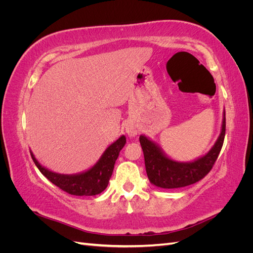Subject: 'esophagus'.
Returning a JSON list of instances; mask_svg holds the SVG:
<instances>
[{
    "instance_id": "1",
    "label": "esophagus",
    "mask_w": 253,
    "mask_h": 253,
    "mask_svg": "<svg viewBox=\"0 0 253 253\" xmlns=\"http://www.w3.org/2000/svg\"><path fill=\"white\" fill-rule=\"evenodd\" d=\"M125 129H126V133L129 136V137H135L138 133V127L134 124L132 121H127L126 126H125Z\"/></svg>"
}]
</instances>
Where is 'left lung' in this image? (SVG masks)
I'll list each match as a JSON object with an SVG mask.
<instances>
[{"mask_svg": "<svg viewBox=\"0 0 253 253\" xmlns=\"http://www.w3.org/2000/svg\"><path fill=\"white\" fill-rule=\"evenodd\" d=\"M226 133L225 110L219 136L205 155L191 162H177L168 156L159 145L145 135L139 136L143 151L145 171L150 182L158 188L176 189L192 185L210 172L218 157Z\"/></svg>", "mask_w": 253, "mask_h": 253, "instance_id": "left-lung-1", "label": "left lung"}]
</instances>
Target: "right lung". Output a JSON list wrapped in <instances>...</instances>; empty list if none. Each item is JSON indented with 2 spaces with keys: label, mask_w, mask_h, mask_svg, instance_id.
I'll list each match as a JSON object with an SVG mask.
<instances>
[{
  "label": "right lung",
  "mask_w": 253,
  "mask_h": 253,
  "mask_svg": "<svg viewBox=\"0 0 253 253\" xmlns=\"http://www.w3.org/2000/svg\"><path fill=\"white\" fill-rule=\"evenodd\" d=\"M126 142V136H120L116 141H114L106 148L101 157L93 167L76 174H60L52 172L38 162L32 151H30V155H32L38 169L53 185L65 191L68 194L76 196H91L100 194L108 187L115 162L118 158L119 152L125 147Z\"/></svg>",
  "instance_id": "add662e5"
}]
</instances>
